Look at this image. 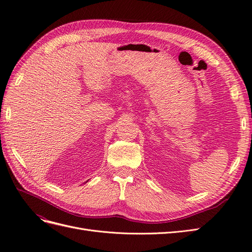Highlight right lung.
Masks as SVG:
<instances>
[{"label":"right lung","mask_w":252,"mask_h":252,"mask_svg":"<svg viewBox=\"0 0 252 252\" xmlns=\"http://www.w3.org/2000/svg\"><path fill=\"white\" fill-rule=\"evenodd\" d=\"M87 182H88V181H87ZM87 182H86V183H87Z\"/></svg>","instance_id":"add662e5"}]
</instances>
